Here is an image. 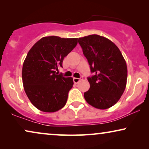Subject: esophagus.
<instances>
[{
	"instance_id": "esophagus-1",
	"label": "esophagus",
	"mask_w": 149,
	"mask_h": 149,
	"mask_svg": "<svg viewBox=\"0 0 149 149\" xmlns=\"http://www.w3.org/2000/svg\"><path fill=\"white\" fill-rule=\"evenodd\" d=\"M83 79V77H81L80 78H73V81L74 83H78L79 81Z\"/></svg>"
}]
</instances>
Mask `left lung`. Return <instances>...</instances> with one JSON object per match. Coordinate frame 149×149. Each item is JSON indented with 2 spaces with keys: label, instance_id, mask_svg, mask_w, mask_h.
Returning a JSON list of instances; mask_svg holds the SVG:
<instances>
[{
  "label": "left lung",
  "instance_id": "8db88e82",
  "mask_svg": "<svg viewBox=\"0 0 149 149\" xmlns=\"http://www.w3.org/2000/svg\"><path fill=\"white\" fill-rule=\"evenodd\" d=\"M78 41L93 74L87 77L90 88L84 93L85 100L96 109H109L119 101L125 89V61L119 48L104 36L92 34L79 38Z\"/></svg>",
  "mask_w": 149,
  "mask_h": 149
}]
</instances>
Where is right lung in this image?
Masks as SVG:
<instances>
[{"mask_svg":"<svg viewBox=\"0 0 149 149\" xmlns=\"http://www.w3.org/2000/svg\"><path fill=\"white\" fill-rule=\"evenodd\" d=\"M77 45V38L51 36L42 38L28 52L22 68L24 90L32 104L40 111L54 113L66 104L74 84L56 70L64 58Z\"/></svg>","mask_w":149,"mask_h":149,"instance_id":"add662e5","label":"right lung"}]
</instances>
